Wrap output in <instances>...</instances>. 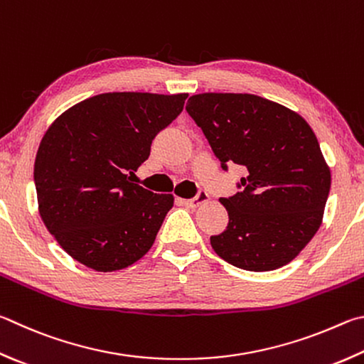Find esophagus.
Here are the masks:
<instances>
[{"instance_id":"1","label":"esophagus","mask_w":364,"mask_h":364,"mask_svg":"<svg viewBox=\"0 0 364 364\" xmlns=\"http://www.w3.org/2000/svg\"><path fill=\"white\" fill-rule=\"evenodd\" d=\"M208 199H210V196H208L207 191H202V189H200L199 193H197V196L193 197V199H181V203L186 205V207L196 208V207H199V205L207 202Z\"/></svg>"}]
</instances>
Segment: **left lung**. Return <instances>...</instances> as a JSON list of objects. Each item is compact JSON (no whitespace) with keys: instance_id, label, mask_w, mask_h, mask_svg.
<instances>
[{"instance_id":"8db88e82","label":"left lung","mask_w":364,"mask_h":364,"mask_svg":"<svg viewBox=\"0 0 364 364\" xmlns=\"http://www.w3.org/2000/svg\"><path fill=\"white\" fill-rule=\"evenodd\" d=\"M186 111L223 170L243 165L240 193L221 197L229 223L211 235L215 253L239 269L267 272L306 248L321 226L331 171L314 130L283 105L251 94H199Z\"/></svg>"}]
</instances>
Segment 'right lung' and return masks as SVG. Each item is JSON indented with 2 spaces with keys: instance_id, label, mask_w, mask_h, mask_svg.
Segmentation results:
<instances>
[{
  "instance_id": "obj_1",
  "label": "right lung",
  "mask_w": 364,
  "mask_h": 364,
  "mask_svg": "<svg viewBox=\"0 0 364 364\" xmlns=\"http://www.w3.org/2000/svg\"><path fill=\"white\" fill-rule=\"evenodd\" d=\"M186 98L109 92L75 105L52 122L35 161L38 208L73 259L113 272L153 247L175 199L138 186L132 175Z\"/></svg>"
}]
</instances>
